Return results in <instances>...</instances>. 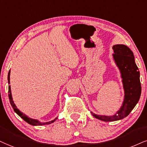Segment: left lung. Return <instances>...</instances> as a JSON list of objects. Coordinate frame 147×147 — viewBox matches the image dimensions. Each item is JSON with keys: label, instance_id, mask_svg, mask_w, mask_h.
<instances>
[{"label": "left lung", "instance_id": "1", "mask_svg": "<svg viewBox=\"0 0 147 147\" xmlns=\"http://www.w3.org/2000/svg\"><path fill=\"white\" fill-rule=\"evenodd\" d=\"M112 49V57L122 79L124 99L120 108L113 115H100L90 112L96 119L106 122L119 121L127 117L138 104L141 95L140 71L136 64L133 52L123 44L114 45Z\"/></svg>", "mask_w": 147, "mask_h": 147}]
</instances>
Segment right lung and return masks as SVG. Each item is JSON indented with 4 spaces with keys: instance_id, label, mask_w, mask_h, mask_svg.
<instances>
[{
    "instance_id": "1",
    "label": "right lung",
    "mask_w": 147,
    "mask_h": 147,
    "mask_svg": "<svg viewBox=\"0 0 147 147\" xmlns=\"http://www.w3.org/2000/svg\"><path fill=\"white\" fill-rule=\"evenodd\" d=\"M10 72L11 71L9 70L8 73V77H7V80H8V84H10ZM9 101H10V104L11 105L14 111L18 116H20L22 119H24L26 122L28 123V124L31 125L33 126H38V125H49L51 124L52 123H54V121L57 119V117H56L54 120H52L50 121H48V122H41L37 119H32V118L28 117V116L25 115L24 113H23L22 112H21L18 108H17V106H16V104H14V101L13 100V97H12V95H11V86H9Z\"/></svg>"
}]
</instances>
